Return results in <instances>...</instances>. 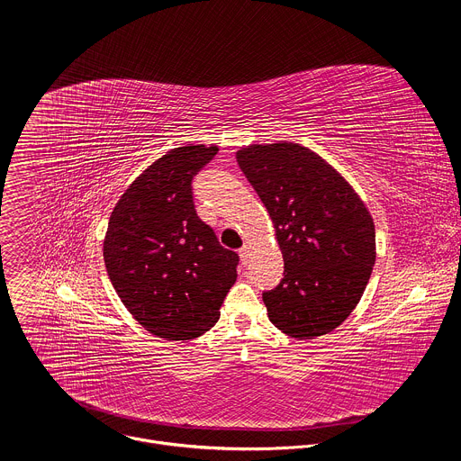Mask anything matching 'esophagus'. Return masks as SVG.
<instances>
[{
  "label": "esophagus",
  "instance_id": "34e87169",
  "mask_svg": "<svg viewBox=\"0 0 461 461\" xmlns=\"http://www.w3.org/2000/svg\"><path fill=\"white\" fill-rule=\"evenodd\" d=\"M239 255H240L242 265H248V255H249V249H248V246H242V248L239 249Z\"/></svg>",
  "mask_w": 461,
  "mask_h": 461
}]
</instances>
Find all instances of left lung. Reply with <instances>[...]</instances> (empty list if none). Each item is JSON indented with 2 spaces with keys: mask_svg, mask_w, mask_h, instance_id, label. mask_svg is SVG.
<instances>
[{
  "mask_svg": "<svg viewBox=\"0 0 461 461\" xmlns=\"http://www.w3.org/2000/svg\"><path fill=\"white\" fill-rule=\"evenodd\" d=\"M237 162L267 206L285 277L262 294L286 336L313 339L359 303L375 262L372 217L352 185L317 153L294 142L253 144Z\"/></svg>",
  "mask_w": 461,
  "mask_h": 461,
  "instance_id": "1",
  "label": "left lung"
}]
</instances>
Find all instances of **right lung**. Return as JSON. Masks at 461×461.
Listing matches in <instances>:
<instances>
[{
  "label": "right lung",
  "mask_w": 461,
  "mask_h": 461,
  "mask_svg": "<svg viewBox=\"0 0 461 461\" xmlns=\"http://www.w3.org/2000/svg\"><path fill=\"white\" fill-rule=\"evenodd\" d=\"M217 151L171 149L125 189L109 219V279L129 313L167 341L208 332L237 281L239 255L221 246L193 204V176Z\"/></svg>",
  "instance_id": "add662e5"
}]
</instances>
